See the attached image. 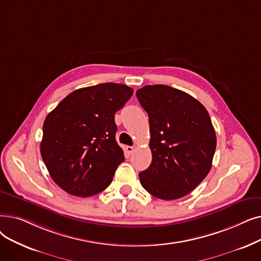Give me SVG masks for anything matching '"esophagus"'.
I'll use <instances>...</instances> for the list:
<instances>
[{"instance_id": "1", "label": "esophagus", "mask_w": 261, "mask_h": 261, "mask_svg": "<svg viewBox=\"0 0 261 261\" xmlns=\"http://www.w3.org/2000/svg\"><path fill=\"white\" fill-rule=\"evenodd\" d=\"M126 150H127V152H128L129 154H131V153H133V151L135 150V147H134V146H127Z\"/></svg>"}]
</instances>
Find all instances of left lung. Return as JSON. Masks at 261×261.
<instances>
[{"label":"left lung","mask_w":261,"mask_h":261,"mask_svg":"<svg viewBox=\"0 0 261 261\" xmlns=\"http://www.w3.org/2000/svg\"><path fill=\"white\" fill-rule=\"evenodd\" d=\"M149 117L152 161L139 174L156 198L178 199L193 191L211 169L217 137L209 113L198 100L167 85L137 90Z\"/></svg>","instance_id":"8db88e82"}]
</instances>
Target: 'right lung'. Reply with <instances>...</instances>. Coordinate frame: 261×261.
I'll return each mask as SVG.
<instances>
[{"label":"right lung","mask_w":261,"mask_h":261,"mask_svg":"<svg viewBox=\"0 0 261 261\" xmlns=\"http://www.w3.org/2000/svg\"><path fill=\"white\" fill-rule=\"evenodd\" d=\"M132 94L118 83L80 88L47 115L40 153L54 182L68 194L93 196L112 182L124 160L115 139V113Z\"/></svg>","instance_id":"add662e5"}]
</instances>
